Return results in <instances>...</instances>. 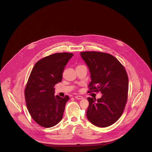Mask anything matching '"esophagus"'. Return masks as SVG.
<instances>
[{"label": "esophagus", "instance_id": "obj_1", "mask_svg": "<svg viewBox=\"0 0 152 152\" xmlns=\"http://www.w3.org/2000/svg\"><path fill=\"white\" fill-rule=\"evenodd\" d=\"M75 98L76 99H79V100L83 99V96H76L75 97Z\"/></svg>", "mask_w": 152, "mask_h": 152}]
</instances>
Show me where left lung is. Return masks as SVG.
I'll return each mask as SVG.
<instances>
[{
  "instance_id": "8db88e82",
  "label": "left lung",
  "mask_w": 152,
  "mask_h": 152,
  "mask_svg": "<svg viewBox=\"0 0 152 152\" xmlns=\"http://www.w3.org/2000/svg\"><path fill=\"white\" fill-rule=\"evenodd\" d=\"M91 73L89 91H100L101 98L88 97L86 115L96 126L108 127L121 116L127 99L129 79L124 66L115 57L99 52L80 53Z\"/></svg>"
}]
</instances>
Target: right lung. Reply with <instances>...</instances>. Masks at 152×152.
Instances as JSON below:
<instances>
[{
  "label": "right lung",
  "mask_w": 152,
  "mask_h": 152,
  "mask_svg": "<svg viewBox=\"0 0 152 152\" xmlns=\"http://www.w3.org/2000/svg\"><path fill=\"white\" fill-rule=\"evenodd\" d=\"M73 56L53 54L36 62L32 69L25 90V100L31 118L42 127H53L62 119L69 97L55 96L54 87L61 82L64 67Z\"/></svg>",
  "instance_id": "add662e5"
}]
</instances>
